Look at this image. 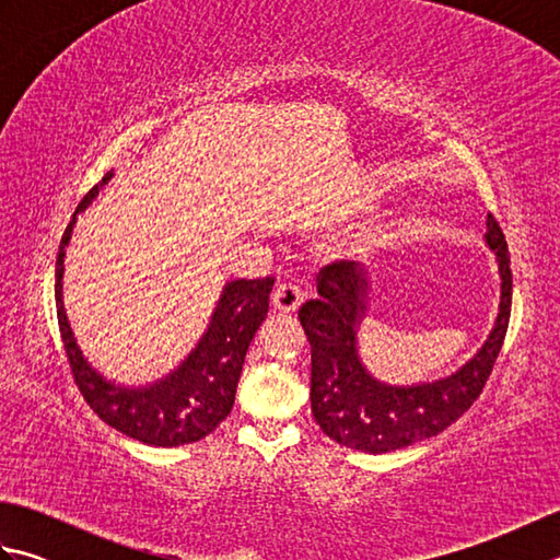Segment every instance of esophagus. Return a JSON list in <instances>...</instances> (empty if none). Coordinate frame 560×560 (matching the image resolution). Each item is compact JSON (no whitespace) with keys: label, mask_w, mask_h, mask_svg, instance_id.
Returning a JSON list of instances; mask_svg holds the SVG:
<instances>
[{"label":"esophagus","mask_w":560,"mask_h":560,"mask_svg":"<svg viewBox=\"0 0 560 560\" xmlns=\"http://www.w3.org/2000/svg\"><path fill=\"white\" fill-rule=\"evenodd\" d=\"M303 303V291L295 283H281V287L271 293V305L279 313H295Z\"/></svg>","instance_id":"1"}]
</instances>
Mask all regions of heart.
Segmentation results:
<instances>
[{
  "label": "heart",
  "mask_w": 560,
  "mask_h": 560,
  "mask_svg": "<svg viewBox=\"0 0 560 560\" xmlns=\"http://www.w3.org/2000/svg\"><path fill=\"white\" fill-rule=\"evenodd\" d=\"M361 241H363V245H371L373 237L371 235H361Z\"/></svg>",
  "instance_id": "heart-1"
}]
</instances>
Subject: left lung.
<instances>
[{"instance_id": "8db88e82", "label": "left lung", "mask_w": 560, "mask_h": 560, "mask_svg": "<svg viewBox=\"0 0 560 560\" xmlns=\"http://www.w3.org/2000/svg\"><path fill=\"white\" fill-rule=\"evenodd\" d=\"M483 243L495 255L501 301L489 337L455 373L411 385L375 377L361 359L359 329L371 311V273L355 261H339L323 271L319 299L301 307V325L311 341V407L319 428L339 445L383 455L443 433L481 395L501 353L513 273L501 225L489 213Z\"/></svg>"}]
</instances>
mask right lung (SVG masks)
<instances>
[{
    "mask_svg": "<svg viewBox=\"0 0 560 560\" xmlns=\"http://www.w3.org/2000/svg\"><path fill=\"white\" fill-rule=\"evenodd\" d=\"M113 171L81 199L59 243L55 267L57 319L67 359L83 399L101 419L117 431L153 447H180L209 435L235 401L249 341L257 335L269 311L273 279H233L223 283L217 307L199 341L171 373L147 385H125L103 375L93 365L71 331L62 301L65 257L79 213L91 207L101 189L113 180Z\"/></svg>",
    "mask_w": 560,
    "mask_h": 560,
    "instance_id": "right-lung-1",
    "label": "right lung"
}]
</instances>
